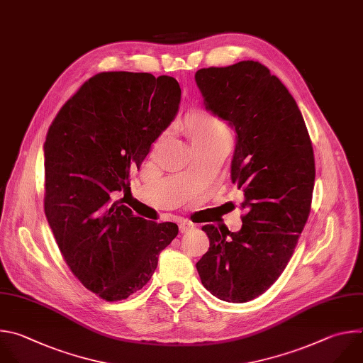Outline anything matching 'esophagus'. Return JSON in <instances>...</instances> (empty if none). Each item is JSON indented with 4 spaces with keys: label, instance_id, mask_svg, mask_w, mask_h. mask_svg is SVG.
<instances>
[{
    "label": "esophagus",
    "instance_id": "obj_1",
    "mask_svg": "<svg viewBox=\"0 0 363 363\" xmlns=\"http://www.w3.org/2000/svg\"><path fill=\"white\" fill-rule=\"evenodd\" d=\"M193 228H194V225H193L191 222H187V220H182V222L179 223V229H180L182 233H186V232H189V230L193 229Z\"/></svg>",
    "mask_w": 363,
    "mask_h": 363
}]
</instances>
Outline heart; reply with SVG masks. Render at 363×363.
<instances>
[{
	"label": "heart",
	"mask_w": 363,
	"mask_h": 363,
	"mask_svg": "<svg viewBox=\"0 0 363 363\" xmlns=\"http://www.w3.org/2000/svg\"><path fill=\"white\" fill-rule=\"evenodd\" d=\"M187 125L199 147L219 146V144H229L230 146L232 134L229 125L211 111H193L187 118Z\"/></svg>",
	"instance_id": "b5f03b06"
}]
</instances>
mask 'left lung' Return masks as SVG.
Returning a JSON list of instances; mask_svg holds the SVG:
<instances>
[{
	"label": "left lung",
	"instance_id": "8db88e82",
	"mask_svg": "<svg viewBox=\"0 0 363 363\" xmlns=\"http://www.w3.org/2000/svg\"><path fill=\"white\" fill-rule=\"evenodd\" d=\"M194 79L206 108L236 130L230 176L246 210L239 232L201 228L210 247L196 267L213 296L245 303L277 280L308 222L312 141L295 99L259 61L201 68Z\"/></svg>",
	"mask_w": 363,
	"mask_h": 363
}]
</instances>
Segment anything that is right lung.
<instances>
[{
	"instance_id": "obj_1",
	"label": "right lung",
	"mask_w": 363,
	"mask_h": 363,
	"mask_svg": "<svg viewBox=\"0 0 363 363\" xmlns=\"http://www.w3.org/2000/svg\"><path fill=\"white\" fill-rule=\"evenodd\" d=\"M176 79L149 72H100L58 111L44 143V211L74 276L107 302L146 284L176 223L134 216L114 200L127 191L152 144L174 120Z\"/></svg>"
}]
</instances>
